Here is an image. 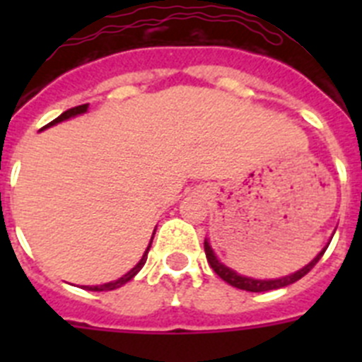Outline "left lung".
<instances>
[{"label":"left lung","mask_w":362,"mask_h":362,"mask_svg":"<svg viewBox=\"0 0 362 362\" xmlns=\"http://www.w3.org/2000/svg\"><path fill=\"white\" fill-rule=\"evenodd\" d=\"M326 248H328V246H325V248H322V252H319V254L315 255V257H313L305 268L297 270L296 274H292V276L281 277V279L263 281V279H252V277L239 276L238 272H233L232 268H228V267H225L223 263H219V259L216 257L214 250L210 248L209 241H204V254H206L209 264L214 268V272H216L217 276H219L223 281H226V283L232 284V286H235V288L246 290V292H267V290H277V288H283V286H288V284L296 283V281H299L300 277H305L306 274H308V272L312 270L315 264H317V261L322 257V254H325Z\"/></svg>","instance_id":"left-lung-1"}]
</instances>
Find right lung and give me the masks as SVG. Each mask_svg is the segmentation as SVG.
<instances>
[{
	"label": "right lung",
	"mask_w": 362,
	"mask_h": 362,
	"mask_svg": "<svg viewBox=\"0 0 362 362\" xmlns=\"http://www.w3.org/2000/svg\"><path fill=\"white\" fill-rule=\"evenodd\" d=\"M86 108H88V105H79V107L69 108V110H65V112H63L62 116H59V117H56V119H54V121H50V123L47 124V127H52V124H56V123H62V121H65V119H70V117L78 116V114H85V112H86ZM47 127H43V129H47ZM43 129H41V130H43ZM152 239H153V235H152ZM150 245H152V241H150ZM150 245H148V248H146V252H145V254H143L141 261H139V263H137L136 267H134L132 270L129 272V274H124L123 277H119V279H117V281H112V283L99 284V286H85V288H86V290H90V292H105V290H116V288H119V286H123L124 283H129V281L132 279L134 276H136L137 272L141 270V268H143V264L146 263V254H148V250H150Z\"/></svg>",
	"instance_id": "add662e5"
}]
</instances>
